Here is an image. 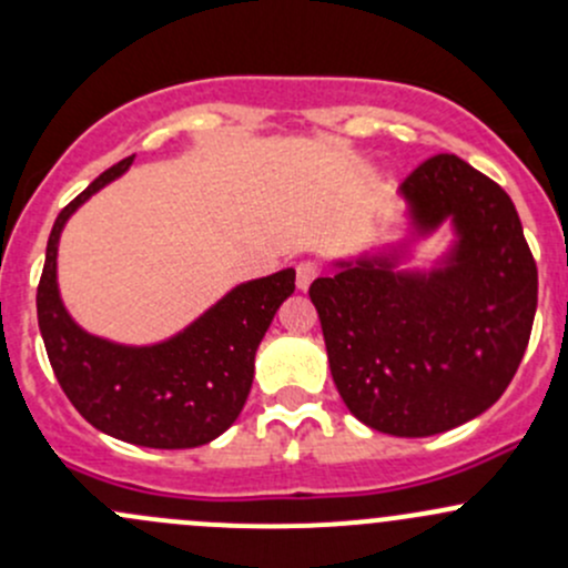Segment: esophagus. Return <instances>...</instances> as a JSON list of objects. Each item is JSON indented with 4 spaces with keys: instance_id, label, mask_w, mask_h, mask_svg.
Returning <instances> with one entry per match:
<instances>
[{
    "instance_id": "34e87169",
    "label": "esophagus",
    "mask_w": 568,
    "mask_h": 568,
    "mask_svg": "<svg viewBox=\"0 0 568 568\" xmlns=\"http://www.w3.org/2000/svg\"><path fill=\"white\" fill-rule=\"evenodd\" d=\"M321 274V268L316 266L313 261H302L300 266H296V288L300 291H307L313 285V280H316Z\"/></svg>"
}]
</instances>
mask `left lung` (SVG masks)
I'll return each instance as SVG.
<instances>
[{
    "label": "left lung",
    "instance_id": "1",
    "mask_svg": "<svg viewBox=\"0 0 568 568\" xmlns=\"http://www.w3.org/2000/svg\"><path fill=\"white\" fill-rule=\"evenodd\" d=\"M400 244L311 285L332 379L357 420L393 437H432L489 409L528 348L538 272L511 197L459 156L439 153L398 186ZM445 221L457 242L428 273H398L415 237Z\"/></svg>",
    "mask_w": 568,
    "mask_h": 568
}]
</instances>
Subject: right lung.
<instances>
[{"instance_id": "right-lung-1", "label": "right lung", "mask_w": 568, "mask_h": 568, "mask_svg": "<svg viewBox=\"0 0 568 568\" xmlns=\"http://www.w3.org/2000/svg\"><path fill=\"white\" fill-rule=\"evenodd\" d=\"M131 162L134 156L101 173L57 216L38 285V326L62 393L90 426L142 448H197L227 432L244 409L255 352L274 313L294 294L296 272L283 268L236 285L186 329L151 346L84 332L60 300V233L73 211Z\"/></svg>"}]
</instances>
